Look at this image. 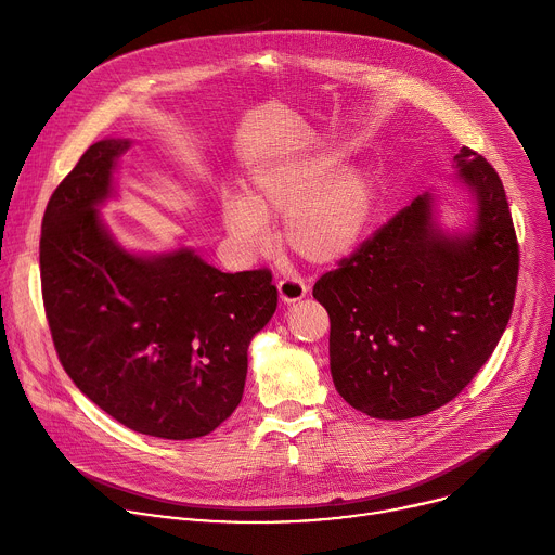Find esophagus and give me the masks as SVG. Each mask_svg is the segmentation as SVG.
<instances>
[{"label":"esophagus","mask_w":555,"mask_h":555,"mask_svg":"<svg viewBox=\"0 0 555 555\" xmlns=\"http://www.w3.org/2000/svg\"><path fill=\"white\" fill-rule=\"evenodd\" d=\"M276 287H279V296H281L283 302H296L309 289V285L300 276H285L276 283Z\"/></svg>","instance_id":"1"}]
</instances>
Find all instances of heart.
<instances>
[{"label": "heart", "mask_w": 555, "mask_h": 555, "mask_svg": "<svg viewBox=\"0 0 555 555\" xmlns=\"http://www.w3.org/2000/svg\"><path fill=\"white\" fill-rule=\"evenodd\" d=\"M340 167L330 153H289L259 167L248 197L221 204L228 232L248 250L268 240V219L285 217L283 242L300 259L327 266L356 250L371 221L375 189L369 173Z\"/></svg>", "instance_id": "obj_1"}]
</instances>
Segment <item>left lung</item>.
Listing matches in <instances>:
<instances>
[{"mask_svg":"<svg viewBox=\"0 0 555 555\" xmlns=\"http://www.w3.org/2000/svg\"><path fill=\"white\" fill-rule=\"evenodd\" d=\"M454 163L477 197L469 234H443L430 195H417L313 285L332 321L336 390L369 417L411 420L452 402L509 323L520 257L503 182L469 146Z\"/></svg>","mask_w":555,"mask_h":555,"instance_id":"8db88e82","label":"left lung"}]
</instances>
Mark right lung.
Returning <instances> with one entry per match:
<instances>
[{
	"label": "right lung",
	"instance_id": "1",
	"mask_svg": "<svg viewBox=\"0 0 555 555\" xmlns=\"http://www.w3.org/2000/svg\"><path fill=\"white\" fill-rule=\"evenodd\" d=\"M129 140L92 144L54 189L41 292L72 382L122 426L163 439L212 433L240 406L248 345L276 309L268 268L225 274L191 250L135 257L99 219Z\"/></svg>",
	"mask_w": 555,
	"mask_h": 555
}]
</instances>
